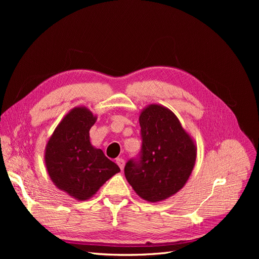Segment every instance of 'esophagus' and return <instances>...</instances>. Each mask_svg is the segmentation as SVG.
<instances>
[{"instance_id":"1","label":"esophagus","mask_w":259,"mask_h":259,"mask_svg":"<svg viewBox=\"0 0 259 259\" xmlns=\"http://www.w3.org/2000/svg\"><path fill=\"white\" fill-rule=\"evenodd\" d=\"M116 164H117V166L119 167V169L120 170H122L124 169V167H125V160L122 159V158H116Z\"/></svg>"}]
</instances>
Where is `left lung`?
<instances>
[{
	"mask_svg": "<svg viewBox=\"0 0 259 259\" xmlns=\"http://www.w3.org/2000/svg\"><path fill=\"white\" fill-rule=\"evenodd\" d=\"M142 154L125 166L128 183L141 198L158 202L178 193L195 166L194 140L167 107L150 104L140 113Z\"/></svg>",
	"mask_w": 259,
	"mask_h": 259,
	"instance_id": "obj_1",
	"label": "left lung"
}]
</instances>
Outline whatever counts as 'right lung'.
Wrapping results in <instances>:
<instances>
[{"instance_id": "add662e5", "label": "right lung", "mask_w": 259, "mask_h": 259, "mask_svg": "<svg viewBox=\"0 0 259 259\" xmlns=\"http://www.w3.org/2000/svg\"><path fill=\"white\" fill-rule=\"evenodd\" d=\"M97 119L87 107H74L59 122L45 148L44 159L50 180L79 201L91 198L120 171L90 142L89 131Z\"/></svg>"}]
</instances>
